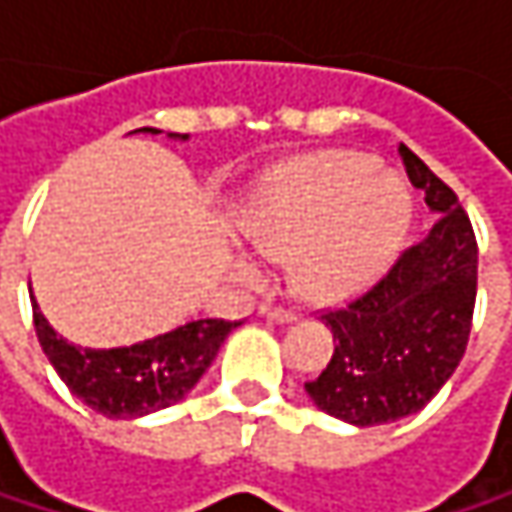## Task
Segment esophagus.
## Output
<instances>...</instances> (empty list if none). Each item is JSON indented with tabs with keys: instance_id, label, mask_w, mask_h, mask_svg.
Returning <instances> with one entry per match:
<instances>
[{
	"instance_id": "34e87169",
	"label": "esophagus",
	"mask_w": 512,
	"mask_h": 512,
	"mask_svg": "<svg viewBox=\"0 0 512 512\" xmlns=\"http://www.w3.org/2000/svg\"><path fill=\"white\" fill-rule=\"evenodd\" d=\"M257 314L266 317V320H275V323H293V320H296V314H293L290 308H281V305H275V302H263V305L257 308Z\"/></svg>"
}]
</instances>
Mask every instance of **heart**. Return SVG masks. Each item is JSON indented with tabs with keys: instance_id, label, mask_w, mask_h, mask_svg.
I'll use <instances>...</instances> for the list:
<instances>
[{
	"instance_id": "heart-1",
	"label": "heart",
	"mask_w": 512,
	"mask_h": 512,
	"mask_svg": "<svg viewBox=\"0 0 512 512\" xmlns=\"http://www.w3.org/2000/svg\"><path fill=\"white\" fill-rule=\"evenodd\" d=\"M409 195L379 162L358 154H317L281 168L257 195L249 228L269 257L296 255V287L338 302L373 284L409 225ZM237 275L255 281V257L237 260Z\"/></svg>"
}]
</instances>
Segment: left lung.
<instances>
[{"label": "left lung", "instance_id": "left-lung-1", "mask_svg": "<svg viewBox=\"0 0 512 512\" xmlns=\"http://www.w3.org/2000/svg\"><path fill=\"white\" fill-rule=\"evenodd\" d=\"M400 159L427 207L430 234L406 249L367 293L323 314L335 335L326 370L305 382L308 397L353 427L400 421L424 409L457 370L477 296V240L460 198L424 159Z\"/></svg>", "mask_w": 512, "mask_h": 512}]
</instances>
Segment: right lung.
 <instances>
[{
  "label": "right lung",
  "mask_w": 512,
  "mask_h": 512,
  "mask_svg": "<svg viewBox=\"0 0 512 512\" xmlns=\"http://www.w3.org/2000/svg\"><path fill=\"white\" fill-rule=\"evenodd\" d=\"M136 133H159L142 127ZM171 139H189L174 136ZM32 293V290H29ZM35 332L61 382L94 412L130 421L183 400L213 364L225 338L240 326L231 320H192L151 341L115 350H88L64 341L32 302Z\"/></svg>",
  "instance_id": "obj_1"
}]
</instances>
